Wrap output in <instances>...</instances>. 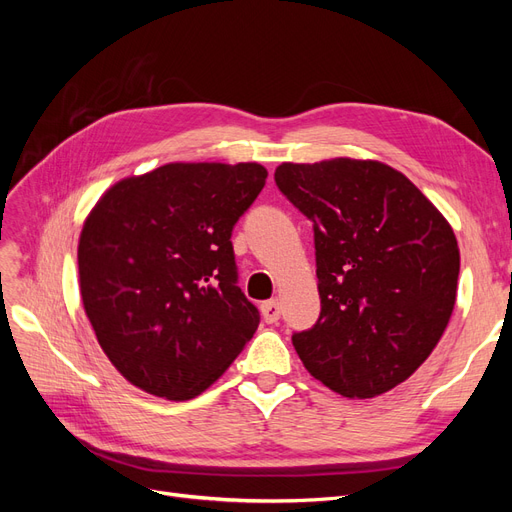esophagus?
Returning a JSON list of instances; mask_svg holds the SVG:
<instances>
[{"label":"esophagus","instance_id":"esophagus-1","mask_svg":"<svg viewBox=\"0 0 512 512\" xmlns=\"http://www.w3.org/2000/svg\"><path fill=\"white\" fill-rule=\"evenodd\" d=\"M260 312H262V318H265V322L273 324V322L280 320L282 307H280V303H277V301L273 299V301H265V303H262V305H260Z\"/></svg>","mask_w":512,"mask_h":512}]
</instances>
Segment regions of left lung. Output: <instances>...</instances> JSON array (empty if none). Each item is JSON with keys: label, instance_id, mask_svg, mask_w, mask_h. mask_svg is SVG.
Here are the masks:
<instances>
[{"label": "left lung", "instance_id": "left-lung-1", "mask_svg": "<svg viewBox=\"0 0 512 512\" xmlns=\"http://www.w3.org/2000/svg\"><path fill=\"white\" fill-rule=\"evenodd\" d=\"M275 183L314 224L320 316L292 333L299 359L344 397L391 391L425 363L451 320L453 228L408 177L380 162L282 164Z\"/></svg>", "mask_w": 512, "mask_h": 512}]
</instances>
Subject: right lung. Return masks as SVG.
<instances>
[{
  "mask_svg": "<svg viewBox=\"0 0 512 512\" xmlns=\"http://www.w3.org/2000/svg\"><path fill=\"white\" fill-rule=\"evenodd\" d=\"M267 168L166 164L115 183L79 243L85 314L119 374L166 399H192L254 337L260 312L237 286L232 228Z\"/></svg>",
  "mask_w": 512,
  "mask_h": 512,
  "instance_id": "right-lung-1",
  "label": "right lung"
}]
</instances>
